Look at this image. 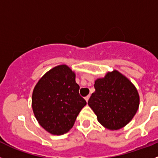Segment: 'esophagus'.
<instances>
[{"label": "esophagus", "mask_w": 158, "mask_h": 158, "mask_svg": "<svg viewBox=\"0 0 158 158\" xmlns=\"http://www.w3.org/2000/svg\"><path fill=\"white\" fill-rule=\"evenodd\" d=\"M89 95L86 96V97H85V100H86V102H87V101H89Z\"/></svg>", "instance_id": "1"}]
</instances>
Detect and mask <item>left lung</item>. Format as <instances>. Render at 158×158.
Returning a JSON list of instances; mask_svg holds the SVG:
<instances>
[{"mask_svg":"<svg viewBox=\"0 0 158 158\" xmlns=\"http://www.w3.org/2000/svg\"><path fill=\"white\" fill-rule=\"evenodd\" d=\"M95 92L88 104L97 120L107 129L117 130L132 119L139 105V97L133 84L118 71L107 72L94 83Z\"/></svg>","mask_w":158,"mask_h":158,"instance_id":"8db88e82","label":"left lung"}]
</instances>
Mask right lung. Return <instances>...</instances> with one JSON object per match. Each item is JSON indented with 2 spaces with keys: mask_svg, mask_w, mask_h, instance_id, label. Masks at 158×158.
I'll return each instance as SVG.
<instances>
[{
  "mask_svg": "<svg viewBox=\"0 0 158 158\" xmlns=\"http://www.w3.org/2000/svg\"><path fill=\"white\" fill-rule=\"evenodd\" d=\"M76 74L65 64L48 71L32 92V107L39 124L53 135H62L74 125L86 101L79 95Z\"/></svg>",
  "mask_w": 158,
  "mask_h": 158,
  "instance_id": "obj_1",
  "label": "right lung"
}]
</instances>
